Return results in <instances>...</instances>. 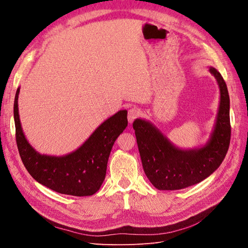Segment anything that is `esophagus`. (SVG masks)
Wrapping results in <instances>:
<instances>
[{
    "label": "esophagus",
    "mask_w": 248,
    "mask_h": 248,
    "mask_svg": "<svg viewBox=\"0 0 248 248\" xmlns=\"http://www.w3.org/2000/svg\"><path fill=\"white\" fill-rule=\"evenodd\" d=\"M140 116V109L137 108H132L128 110V121L129 123H132Z\"/></svg>",
    "instance_id": "1"
}]
</instances>
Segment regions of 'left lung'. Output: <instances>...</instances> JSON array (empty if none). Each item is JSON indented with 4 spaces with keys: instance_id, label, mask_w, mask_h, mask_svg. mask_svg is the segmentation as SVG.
<instances>
[{
    "instance_id": "obj_1",
    "label": "left lung",
    "mask_w": 248,
    "mask_h": 248,
    "mask_svg": "<svg viewBox=\"0 0 248 248\" xmlns=\"http://www.w3.org/2000/svg\"><path fill=\"white\" fill-rule=\"evenodd\" d=\"M220 101L210 139L204 146L180 149L151 122L137 119L133 122L142 168L150 182L159 190H178L200 183L219 168L230 146V96L226 81L213 67Z\"/></svg>"
}]
</instances>
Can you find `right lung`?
Instances as JSON below:
<instances>
[{
    "instance_id": "add662e5",
    "label": "right lung",
    "mask_w": 248,
    "mask_h": 248,
    "mask_svg": "<svg viewBox=\"0 0 248 248\" xmlns=\"http://www.w3.org/2000/svg\"><path fill=\"white\" fill-rule=\"evenodd\" d=\"M19 89L14 99V123L18 152L29 174L59 193L87 197L98 191L106 178L111 148L128 124L127 110H119L106 120L76 151L63 156L40 154L30 145L21 128Z\"/></svg>"
}]
</instances>
